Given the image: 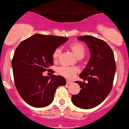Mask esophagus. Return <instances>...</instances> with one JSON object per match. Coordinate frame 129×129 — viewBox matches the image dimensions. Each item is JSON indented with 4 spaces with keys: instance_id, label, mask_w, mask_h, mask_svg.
<instances>
[{
    "instance_id": "34e87169",
    "label": "esophagus",
    "mask_w": 129,
    "mask_h": 129,
    "mask_svg": "<svg viewBox=\"0 0 129 129\" xmlns=\"http://www.w3.org/2000/svg\"><path fill=\"white\" fill-rule=\"evenodd\" d=\"M67 84H72V82H71V81H67Z\"/></svg>"
}]
</instances>
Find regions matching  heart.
<instances>
[{"label": "heart", "instance_id": "1", "mask_svg": "<svg viewBox=\"0 0 129 129\" xmlns=\"http://www.w3.org/2000/svg\"><path fill=\"white\" fill-rule=\"evenodd\" d=\"M70 50L75 54L78 59H82L84 56L86 49L82 43L75 42L69 45ZM62 50L60 48H56L52 52V59L54 62H58L61 56ZM79 71V69L75 67H60L58 69L57 72L60 75L65 77L66 79H72L75 74Z\"/></svg>", "mask_w": 129, "mask_h": 129}]
</instances>
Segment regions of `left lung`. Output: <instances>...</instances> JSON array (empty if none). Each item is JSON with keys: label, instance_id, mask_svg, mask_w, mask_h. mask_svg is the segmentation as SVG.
I'll return each mask as SVG.
<instances>
[{"label": "left lung", "instance_id": "8db88e82", "mask_svg": "<svg viewBox=\"0 0 129 129\" xmlns=\"http://www.w3.org/2000/svg\"><path fill=\"white\" fill-rule=\"evenodd\" d=\"M79 41L87 44L90 56L79 77L85 83L77 81L81 90L71 99L76 107L83 109H92L104 101L111 92L116 71L115 56L105 41L92 36L79 37Z\"/></svg>", "mask_w": 129, "mask_h": 129}]
</instances>
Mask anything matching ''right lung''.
I'll list each match as a JSON object with an SVG mask.
<instances>
[{
  "instance_id": "right-lung-1",
  "label": "right lung",
  "mask_w": 129,
  "mask_h": 129,
  "mask_svg": "<svg viewBox=\"0 0 129 129\" xmlns=\"http://www.w3.org/2000/svg\"><path fill=\"white\" fill-rule=\"evenodd\" d=\"M68 38L36 34L25 39L15 50L12 60L14 84L22 99L36 108L47 107L56 88L66 84L62 76H43L53 65L52 52Z\"/></svg>"
}]
</instances>
